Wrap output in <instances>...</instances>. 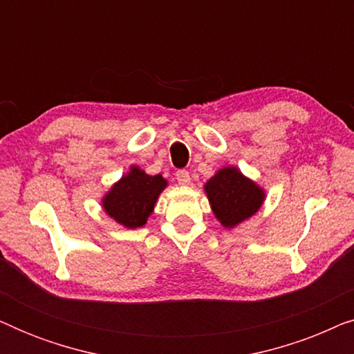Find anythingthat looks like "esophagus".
Segmentation results:
<instances>
[{"label":"esophagus","mask_w":354,"mask_h":354,"mask_svg":"<svg viewBox=\"0 0 354 354\" xmlns=\"http://www.w3.org/2000/svg\"><path fill=\"white\" fill-rule=\"evenodd\" d=\"M176 178H177V182L180 183V185H188V183L192 182L190 174H188V171H185V169H182V171H177Z\"/></svg>","instance_id":"obj_1"}]
</instances>
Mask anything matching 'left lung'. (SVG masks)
I'll list each match as a JSON object with an SVG mask.
<instances>
[{
	"mask_svg": "<svg viewBox=\"0 0 354 354\" xmlns=\"http://www.w3.org/2000/svg\"><path fill=\"white\" fill-rule=\"evenodd\" d=\"M217 221L227 229L258 212L264 201L263 188L246 178L236 167H224L205 185Z\"/></svg>",
	"mask_w": 354,
	"mask_h": 354,
	"instance_id": "obj_1",
	"label": "left lung"
}]
</instances>
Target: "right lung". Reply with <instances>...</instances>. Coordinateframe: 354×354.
<instances>
[{"label": "right lung", "mask_w": 354, "mask_h": 354, "mask_svg": "<svg viewBox=\"0 0 354 354\" xmlns=\"http://www.w3.org/2000/svg\"><path fill=\"white\" fill-rule=\"evenodd\" d=\"M167 182L162 176H148L142 169L130 167V172L114 183L103 198V207L120 225L138 229L147 224L156 200Z\"/></svg>", "instance_id": "obj_1"}]
</instances>
